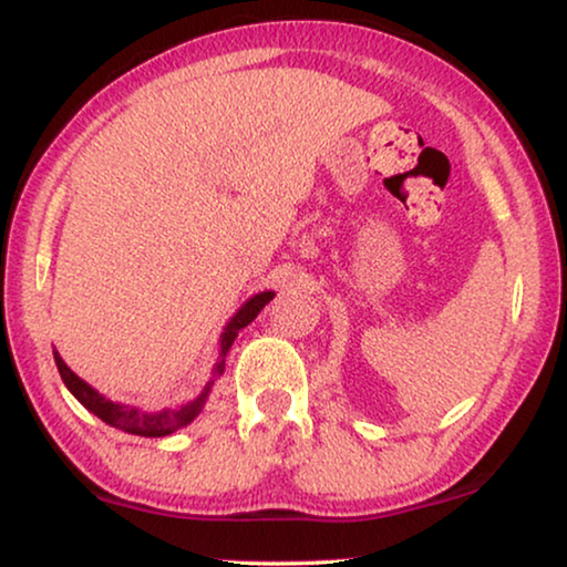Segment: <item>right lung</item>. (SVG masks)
Masks as SVG:
<instances>
[{
  "label": "right lung",
  "instance_id": "add662e5",
  "mask_svg": "<svg viewBox=\"0 0 567 567\" xmlns=\"http://www.w3.org/2000/svg\"><path fill=\"white\" fill-rule=\"evenodd\" d=\"M270 299H274V291L255 293V297L247 301V305L239 309L235 317H231V322L227 324V330H224V336H221V353H219V361H216V374H221L224 371V363H227V351L231 348V343H235L237 332L247 328V324L258 317L260 309L266 307ZM53 359H56L59 374H61V379H64V384L69 386V392H72L74 398L90 410V413H95L100 421L113 425V429L134 433V436L159 439V436H169V433H175L177 429H183V425H188L193 417L200 413V408H204V402L208 398V390H212V382H208L206 390L200 392L196 400L188 402V405H183L177 410H162V413H142V410H136V408L115 405V402L105 400L103 394H97L87 382H82V379L76 377L64 361H61L59 353H53Z\"/></svg>",
  "mask_w": 567,
  "mask_h": 567
}]
</instances>
